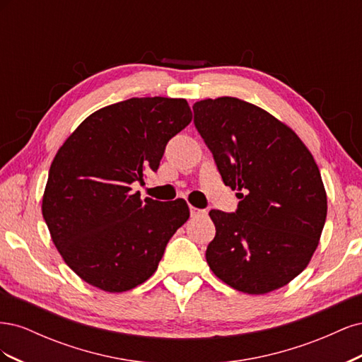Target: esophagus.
Instances as JSON below:
<instances>
[{
	"mask_svg": "<svg viewBox=\"0 0 362 362\" xmlns=\"http://www.w3.org/2000/svg\"><path fill=\"white\" fill-rule=\"evenodd\" d=\"M190 216H192L193 218H196V217H205V216H206V211H205V210H199V208H196V206H192V205H190Z\"/></svg>",
	"mask_w": 362,
	"mask_h": 362,
	"instance_id": "1",
	"label": "esophagus"
}]
</instances>
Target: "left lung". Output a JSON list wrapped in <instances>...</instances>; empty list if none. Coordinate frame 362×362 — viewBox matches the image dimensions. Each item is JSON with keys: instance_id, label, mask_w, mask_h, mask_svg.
Segmentation results:
<instances>
[{"instance_id": "obj_1", "label": "left lung", "mask_w": 362, "mask_h": 362, "mask_svg": "<svg viewBox=\"0 0 362 362\" xmlns=\"http://www.w3.org/2000/svg\"><path fill=\"white\" fill-rule=\"evenodd\" d=\"M193 112L225 185L240 199L235 213L210 211L216 235L208 266L247 294L287 286L308 266L327 213L311 152L290 127L238 98L198 101Z\"/></svg>"}]
</instances>
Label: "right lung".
<instances>
[{
  "mask_svg": "<svg viewBox=\"0 0 362 362\" xmlns=\"http://www.w3.org/2000/svg\"><path fill=\"white\" fill-rule=\"evenodd\" d=\"M192 122L182 98H131L86 117L57 151L42 214L64 262L90 286L122 293L149 279L190 216L184 199H140L168 141Z\"/></svg>",
  "mask_w": 362,
  "mask_h": 362,
  "instance_id": "right-lung-1",
  "label": "right lung"
}]
</instances>
